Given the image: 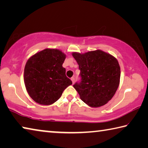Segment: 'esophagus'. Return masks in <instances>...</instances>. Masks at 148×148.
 I'll use <instances>...</instances> for the list:
<instances>
[{"label":"esophagus","mask_w":148,"mask_h":148,"mask_svg":"<svg viewBox=\"0 0 148 148\" xmlns=\"http://www.w3.org/2000/svg\"><path fill=\"white\" fill-rule=\"evenodd\" d=\"M71 80H72V84H74V82H75V78H74V77H71Z\"/></svg>","instance_id":"1"}]
</instances>
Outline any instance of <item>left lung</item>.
I'll return each instance as SVG.
<instances>
[{"mask_svg": "<svg viewBox=\"0 0 148 148\" xmlns=\"http://www.w3.org/2000/svg\"><path fill=\"white\" fill-rule=\"evenodd\" d=\"M72 56L80 70L81 79L73 86L80 99L91 107L106 104L119 86L121 71L117 60L101 50L74 52Z\"/></svg>", "mask_w": 148, "mask_h": 148, "instance_id": "obj_1", "label": "left lung"}]
</instances>
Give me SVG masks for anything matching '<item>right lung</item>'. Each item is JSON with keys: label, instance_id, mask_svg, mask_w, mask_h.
Listing matches in <instances>:
<instances>
[{"label": "right lung", "instance_id": "obj_1", "mask_svg": "<svg viewBox=\"0 0 148 148\" xmlns=\"http://www.w3.org/2000/svg\"><path fill=\"white\" fill-rule=\"evenodd\" d=\"M66 56L58 49H46L27 61L24 82L30 97L40 104L56 102L64 90L72 84L62 67Z\"/></svg>", "mask_w": 148, "mask_h": 148}]
</instances>
